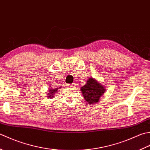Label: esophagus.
Listing matches in <instances>:
<instances>
[{
    "label": "esophagus",
    "instance_id": "obj_1",
    "mask_svg": "<svg viewBox=\"0 0 150 150\" xmlns=\"http://www.w3.org/2000/svg\"><path fill=\"white\" fill-rule=\"evenodd\" d=\"M68 87H71V88H72V87H74V83H71V84H68Z\"/></svg>",
    "mask_w": 150,
    "mask_h": 150
}]
</instances>
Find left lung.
Wrapping results in <instances>:
<instances>
[{
  "label": "left lung",
  "instance_id": "1",
  "mask_svg": "<svg viewBox=\"0 0 150 150\" xmlns=\"http://www.w3.org/2000/svg\"><path fill=\"white\" fill-rule=\"evenodd\" d=\"M81 91L85 100L91 104L96 103L105 90L95 79L91 78L87 80L86 85L81 88Z\"/></svg>",
  "mask_w": 150,
  "mask_h": 150
}]
</instances>
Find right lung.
Wrapping results in <instances>:
<instances>
[{
    "mask_svg": "<svg viewBox=\"0 0 150 150\" xmlns=\"http://www.w3.org/2000/svg\"><path fill=\"white\" fill-rule=\"evenodd\" d=\"M60 88V87H59ZM57 88L58 89H59V88H56V89H55V88H51V89H50V94H49V98H52L53 97V96L52 95H54L55 94V93H56L57 91Z\"/></svg>",
    "mask_w": 150,
    "mask_h": 150,
    "instance_id": "1",
    "label": "right lung"
}]
</instances>
